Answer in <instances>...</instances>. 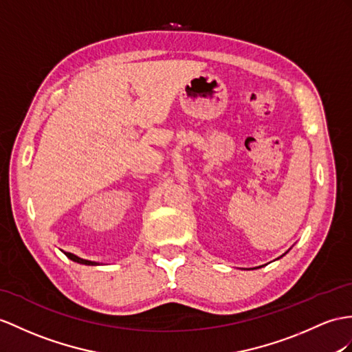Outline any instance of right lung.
Wrapping results in <instances>:
<instances>
[{
	"label": "right lung",
	"instance_id": "obj_1",
	"mask_svg": "<svg viewBox=\"0 0 352 352\" xmlns=\"http://www.w3.org/2000/svg\"><path fill=\"white\" fill-rule=\"evenodd\" d=\"M64 254L68 256V258L76 261V263H79V264H85V265H97V264H98V263H96V261L83 260V258H80V256H77V255H74V254H72V252H64Z\"/></svg>",
	"mask_w": 352,
	"mask_h": 352
}]
</instances>
